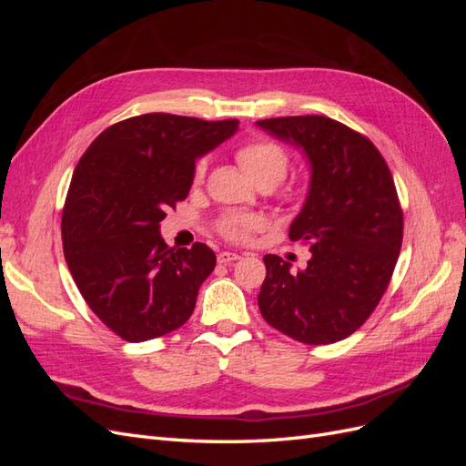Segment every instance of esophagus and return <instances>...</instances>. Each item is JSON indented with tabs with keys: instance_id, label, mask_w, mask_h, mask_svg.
Instances as JSON below:
<instances>
[{
	"instance_id": "34e87169",
	"label": "esophagus",
	"mask_w": 466,
	"mask_h": 466,
	"mask_svg": "<svg viewBox=\"0 0 466 466\" xmlns=\"http://www.w3.org/2000/svg\"><path fill=\"white\" fill-rule=\"evenodd\" d=\"M241 257L237 255V252H229V250H223V252H219L218 255V262L219 264H229V262H233V260H238Z\"/></svg>"
}]
</instances>
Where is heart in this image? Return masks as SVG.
I'll return each instance as SVG.
<instances>
[{"label":"heart","mask_w":466,"mask_h":466,"mask_svg":"<svg viewBox=\"0 0 466 466\" xmlns=\"http://www.w3.org/2000/svg\"><path fill=\"white\" fill-rule=\"evenodd\" d=\"M235 159L243 171L257 182L258 187H276L286 178L289 168V157L284 147L270 142V139L257 137L248 139L235 149ZM206 159L196 161L192 168V182L202 185L206 177ZM260 228V218L250 214H228L218 221V231L229 241H247L252 231Z\"/></svg>","instance_id":"1"}]
</instances>
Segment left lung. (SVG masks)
<instances>
[{
	"instance_id": "left-lung-1",
	"label": "left lung",
	"mask_w": 466,
	"mask_h": 466,
	"mask_svg": "<svg viewBox=\"0 0 466 466\" xmlns=\"http://www.w3.org/2000/svg\"><path fill=\"white\" fill-rule=\"evenodd\" d=\"M274 137L301 147L311 185L291 241L311 250L305 270L266 255L258 293L264 320L303 344H332L356 332L375 311L397 266L402 209L383 155L368 137L327 116H281L257 122Z\"/></svg>"
}]
</instances>
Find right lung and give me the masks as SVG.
I'll use <instances>...</instances> for the list:
<instances>
[{
  "mask_svg": "<svg viewBox=\"0 0 466 466\" xmlns=\"http://www.w3.org/2000/svg\"><path fill=\"white\" fill-rule=\"evenodd\" d=\"M238 128L151 112L112 124L79 159L62 211L64 257L91 311L126 342L177 330L214 272L208 245L168 247L167 209L188 196L192 168Z\"/></svg>",
  "mask_w": 466,
  "mask_h": 466,
  "instance_id": "obj_1",
  "label": "right lung"
}]
</instances>
